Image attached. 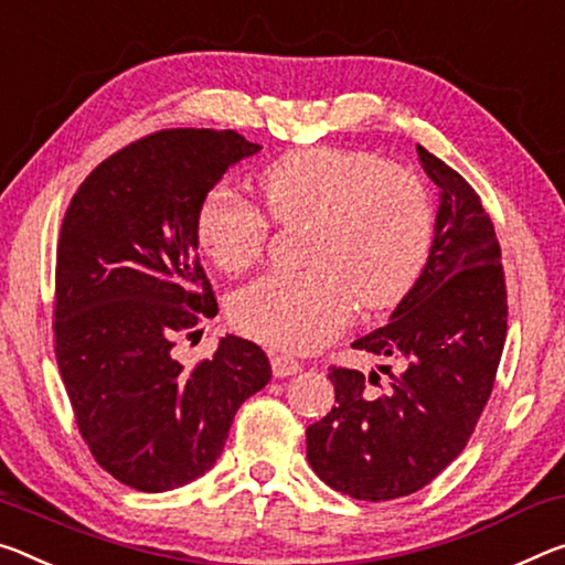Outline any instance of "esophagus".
<instances>
[{"label":"esophagus","mask_w":565,"mask_h":565,"mask_svg":"<svg viewBox=\"0 0 565 565\" xmlns=\"http://www.w3.org/2000/svg\"><path fill=\"white\" fill-rule=\"evenodd\" d=\"M271 370H274V377H289V374H297L301 370V364L294 360V356L271 354Z\"/></svg>","instance_id":"obj_1"}]
</instances>
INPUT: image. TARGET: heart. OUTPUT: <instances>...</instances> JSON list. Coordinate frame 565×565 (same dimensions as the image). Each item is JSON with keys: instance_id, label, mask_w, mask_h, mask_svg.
Returning <instances> with one entry per match:
<instances>
[{"instance_id": "heart-1", "label": "heart", "mask_w": 565, "mask_h": 565, "mask_svg": "<svg viewBox=\"0 0 565 565\" xmlns=\"http://www.w3.org/2000/svg\"><path fill=\"white\" fill-rule=\"evenodd\" d=\"M274 221H315L307 271H274L231 301L234 324L256 342L311 352L364 309H390L415 289L435 238V205L423 178L364 150H291L256 178ZM205 256L226 274L262 258L268 217L228 188H213L195 213Z\"/></svg>"}]
</instances>
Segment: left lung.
<instances>
[{
    "label": "left lung",
    "instance_id": "8db88e82",
    "mask_svg": "<svg viewBox=\"0 0 565 565\" xmlns=\"http://www.w3.org/2000/svg\"><path fill=\"white\" fill-rule=\"evenodd\" d=\"M437 188L435 238L419 281L390 321L356 339L397 362L380 374L331 366L337 405L307 429L317 476L356 500H392L425 488L468 445L492 392L508 331L505 274L492 221L460 173L417 146Z\"/></svg>",
    "mask_w": 565,
    "mask_h": 565
}]
</instances>
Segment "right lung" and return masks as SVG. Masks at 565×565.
Masks as SVG:
<instances>
[{
	"label": "right lung",
	"instance_id": "add662e5",
	"mask_svg": "<svg viewBox=\"0 0 565 565\" xmlns=\"http://www.w3.org/2000/svg\"><path fill=\"white\" fill-rule=\"evenodd\" d=\"M258 150L236 130L153 132L103 160L62 221L60 374L89 452L136 490L166 492L209 472L238 407L271 380L264 349L234 334L195 370L173 356L175 339L218 315L195 213Z\"/></svg>",
	"mask_w": 565,
	"mask_h": 565
}]
</instances>
